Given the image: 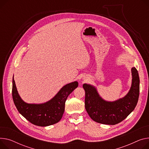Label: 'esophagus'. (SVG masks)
Wrapping results in <instances>:
<instances>
[{"label":"esophagus","instance_id":"1","mask_svg":"<svg viewBox=\"0 0 149 149\" xmlns=\"http://www.w3.org/2000/svg\"><path fill=\"white\" fill-rule=\"evenodd\" d=\"M88 77H87V76H84L83 77V81H87V80H88Z\"/></svg>","mask_w":149,"mask_h":149}]
</instances>
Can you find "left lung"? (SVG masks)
<instances>
[{
	"label": "left lung",
	"instance_id": "1",
	"mask_svg": "<svg viewBox=\"0 0 149 149\" xmlns=\"http://www.w3.org/2000/svg\"><path fill=\"white\" fill-rule=\"evenodd\" d=\"M132 83L123 97L114 101H106L99 94L95 86L84 83L85 108L93 120L104 125H114L123 121L135 109L139 97L140 78L135 67L131 68Z\"/></svg>",
	"mask_w": 149,
	"mask_h": 149
}]
</instances>
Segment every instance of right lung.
Returning <instances> with one entry per match:
<instances>
[{
  "mask_svg": "<svg viewBox=\"0 0 149 149\" xmlns=\"http://www.w3.org/2000/svg\"><path fill=\"white\" fill-rule=\"evenodd\" d=\"M78 86L76 81L66 84L50 100L41 104H29L24 102L18 94L13 76V98L18 112L28 121L36 126H48L61 120L66 99Z\"/></svg>",
  "mask_w": 149,
  "mask_h": 149,
  "instance_id": "add662e5",
  "label": "right lung"
}]
</instances>
